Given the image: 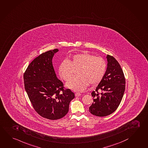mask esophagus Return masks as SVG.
I'll use <instances>...</instances> for the list:
<instances>
[{
    "mask_svg": "<svg viewBox=\"0 0 148 148\" xmlns=\"http://www.w3.org/2000/svg\"><path fill=\"white\" fill-rule=\"evenodd\" d=\"M81 93H78V92H77V93H75V96L76 97H79L80 96H81Z\"/></svg>",
    "mask_w": 148,
    "mask_h": 148,
    "instance_id": "1",
    "label": "esophagus"
}]
</instances>
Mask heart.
<instances>
[{"label": "heart", "instance_id": "1", "mask_svg": "<svg viewBox=\"0 0 148 148\" xmlns=\"http://www.w3.org/2000/svg\"><path fill=\"white\" fill-rule=\"evenodd\" d=\"M106 64L101 57L87 53L73 56L70 61L64 60L59 64L58 73L64 80L72 78L75 70H78L79 76L71 79L66 84L68 88L75 91H83L89 84H97L105 75Z\"/></svg>", "mask_w": 148, "mask_h": 148}]
</instances>
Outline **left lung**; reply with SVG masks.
I'll use <instances>...</instances> for the list:
<instances>
[{"label":"left lung","mask_w":148,"mask_h":148,"mask_svg":"<svg viewBox=\"0 0 148 148\" xmlns=\"http://www.w3.org/2000/svg\"><path fill=\"white\" fill-rule=\"evenodd\" d=\"M107 68L95 91L92 92L93 103L89 107L92 114L99 117L109 115L115 111L121 102L125 90V78L120 64L115 58L108 55ZM99 90L100 93L98 91Z\"/></svg>","instance_id":"8db88e82"}]
</instances>
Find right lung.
Instances as JSON below:
<instances>
[{
	"mask_svg": "<svg viewBox=\"0 0 148 148\" xmlns=\"http://www.w3.org/2000/svg\"><path fill=\"white\" fill-rule=\"evenodd\" d=\"M58 49L40 54L28 66L24 73V87L33 106L42 117L56 120L66 115L75 94L64 90L57 77L52 60Z\"/></svg>",
	"mask_w": 148,
	"mask_h": 148,
	"instance_id": "add662e5",
	"label": "right lung"
}]
</instances>
